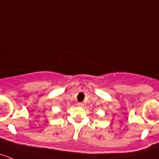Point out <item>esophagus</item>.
<instances>
[{
    "mask_svg": "<svg viewBox=\"0 0 159 159\" xmlns=\"http://www.w3.org/2000/svg\"><path fill=\"white\" fill-rule=\"evenodd\" d=\"M77 105H78V106H80V107H82V106H84V103L83 102H78L77 103Z\"/></svg>",
    "mask_w": 159,
    "mask_h": 159,
    "instance_id": "obj_1",
    "label": "esophagus"
}]
</instances>
